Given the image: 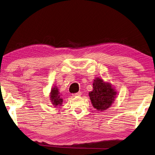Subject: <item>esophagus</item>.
<instances>
[{"label": "esophagus", "instance_id": "1", "mask_svg": "<svg viewBox=\"0 0 155 155\" xmlns=\"http://www.w3.org/2000/svg\"><path fill=\"white\" fill-rule=\"evenodd\" d=\"M81 95V92H78V93H75V94H72L73 95V97H77V96H80Z\"/></svg>", "mask_w": 155, "mask_h": 155}]
</instances>
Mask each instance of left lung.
<instances>
[{"label": "left lung", "mask_w": 155, "mask_h": 155, "mask_svg": "<svg viewBox=\"0 0 155 155\" xmlns=\"http://www.w3.org/2000/svg\"><path fill=\"white\" fill-rule=\"evenodd\" d=\"M116 91L109 83L97 78L93 84V91L89 93L91 104L97 111H105L111 105L116 97Z\"/></svg>", "instance_id": "1"}]
</instances>
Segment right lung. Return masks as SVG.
I'll return each instance as SVG.
<instances>
[{
	"label": "right lung",
	"instance_id": "right-lung-1",
	"mask_svg": "<svg viewBox=\"0 0 155 155\" xmlns=\"http://www.w3.org/2000/svg\"><path fill=\"white\" fill-rule=\"evenodd\" d=\"M50 100L55 107L57 105H61V103L63 101V99L60 97L58 89L56 87L51 89L50 93Z\"/></svg>",
	"mask_w": 155,
	"mask_h": 155
}]
</instances>
